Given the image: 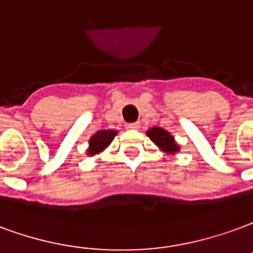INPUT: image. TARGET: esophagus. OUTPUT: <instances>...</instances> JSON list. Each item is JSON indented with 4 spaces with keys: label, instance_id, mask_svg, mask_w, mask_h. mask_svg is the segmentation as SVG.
<instances>
[{
    "label": "esophagus",
    "instance_id": "obj_1",
    "mask_svg": "<svg viewBox=\"0 0 253 253\" xmlns=\"http://www.w3.org/2000/svg\"><path fill=\"white\" fill-rule=\"evenodd\" d=\"M128 128H131V130H139V127H141V123H130L128 125Z\"/></svg>",
    "mask_w": 253,
    "mask_h": 253
}]
</instances>
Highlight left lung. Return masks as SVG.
<instances>
[{"label":"left lung","mask_w":253,"mask_h":253,"mask_svg":"<svg viewBox=\"0 0 253 253\" xmlns=\"http://www.w3.org/2000/svg\"><path fill=\"white\" fill-rule=\"evenodd\" d=\"M146 135L166 154L174 155L179 151V145L175 142L174 136L162 127H151L146 131Z\"/></svg>","instance_id":"8db88e82"}]
</instances>
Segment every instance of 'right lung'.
<instances>
[{
	"instance_id": "right-lung-1",
	"label": "right lung",
	"mask_w": 253,
	"mask_h": 253,
	"mask_svg": "<svg viewBox=\"0 0 253 253\" xmlns=\"http://www.w3.org/2000/svg\"><path fill=\"white\" fill-rule=\"evenodd\" d=\"M117 134V130H99L98 132H95L89 138L87 155L92 157V155L100 154L102 151L106 150L108 146L111 145V142L114 141Z\"/></svg>"
}]
</instances>
